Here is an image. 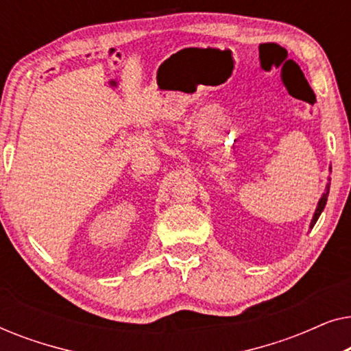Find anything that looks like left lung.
I'll list each match as a JSON object with an SVG mask.
<instances>
[{
	"label": "left lung",
	"mask_w": 351,
	"mask_h": 351,
	"mask_svg": "<svg viewBox=\"0 0 351 351\" xmlns=\"http://www.w3.org/2000/svg\"><path fill=\"white\" fill-rule=\"evenodd\" d=\"M329 171H330V167H329ZM329 182L328 184H326V190H324V193H323V196H321L319 198V201H318V206H316V210H315V214H313V219H311V223H310V228H313L315 227V223H316V220L319 219V215H321V213H323L324 210V206H326V203H328V196H329V189H330V177L328 179Z\"/></svg>",
	"instance_id": "obj_1"
}]
</instances>
